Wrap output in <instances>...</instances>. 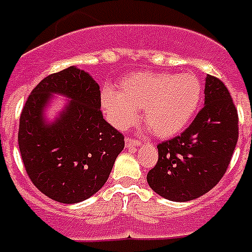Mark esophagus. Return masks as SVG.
I'll use <instances>...</instances> for the list:
<instances>
[{"mask_svg":"<svg viewBox=\"0 0 252 252\" xmlns=\"http://www.w3.org/2000/svg\"><path fill=\"white\" fill-rule=\"evenodd\" d=\"M139 145H140V143H139V141L132 140V139H129V137H126V148H128V150H131V148H136V147H139Z\"/></svg>","mask_w":252,"mask_h":252,"instance_id":"esophagus-1","label":"esophagus"}]
</instances>
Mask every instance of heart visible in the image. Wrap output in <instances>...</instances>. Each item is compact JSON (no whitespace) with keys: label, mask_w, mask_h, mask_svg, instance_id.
<instances>
[{"label":"heart","mask_w":252,"mask_h":252,"mask_svg":"<svg viewBox=\"0 0 252 252\" xmlns=\"http://www.w3.org/2000/svg\"><path fill=\"white\" fill-rule=\"evenodd\" d=\"M200 101L202 83L191 72H137L119 84V92L105 88L100 97L104 115L116 129H128L143 108V121L160 139L183 132Z\"/></svg>","instance_id":"1"}]
</instances>
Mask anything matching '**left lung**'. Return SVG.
<instances>
[{
	"label": "left lung",
	"mask_w": 252,
	"mask_h": 252,
	"mask_svg": "<svg viewBox=\"0 0 252 252\" xmlns=\"http://www.w3.org/2000/svg\"><path fill=\"white\" fill-rule=\"evenodd\" d=\"M238 141V112L228 89L207 74L204 107L180 136L158 145L159 160L147 175L155 192L189 202L219 183Z\"/></svg>",
	"instance_id": "1"
}]
</instances>
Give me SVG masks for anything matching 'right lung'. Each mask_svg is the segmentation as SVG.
Listing matches in <instances>:
<instances>
[{
    "instance_id": "1",
    "label": "right lung",
    "mask_w": 252,
    "mask_h": 252,
    "mask_svg": "<svg viewBox=\"0 0 252 252\" xmlns=\"http://www.w3.org/2000/svg\"><path fill=\"white\" fill-rule=\"evenodd\" d=\"M67 98L55 119L46 117L54 94ZM100 85L77 66L42 80L20 117L18 147L32 183L56 202L73 204L100 191L124 136L104 120Z\"/></svg>"
}]
</instances>
